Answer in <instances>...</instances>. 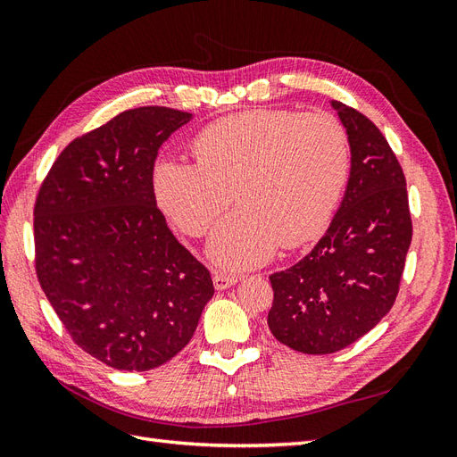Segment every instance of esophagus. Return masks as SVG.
<instances>
[{
  "mask_svg": "<svg viewBox=\"0 0 457 457\" xmlns=\"http://www.w3.org/2000/svg\"><path fill=\"white\" fill-rule=\"evenodd\" d=\"M240 280L238 274H232V272H220V270H215L213 272V284H215V289H227L230 286H234Z\"/></svg>",
  "mask_w": 457,
  "mask_h": 457,
  "instance_id": "esophagus-1",
  "label": "esophagus"
}]
</instances>
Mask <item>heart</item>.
<instances>
[{
	"instance_id": "heart-1",
	"label": "heart",
	"mask_w": 457,
	"mask_h": 457,
	"mask_svg": "<svg viewBox=\"0 0 457 457\" xmlns=\"http://www.w3.org/2000/svg\"><path fill=\"white\" fill-rule=\"evenodd\" d=\"M198 160L163 158L152 185L179 230L202 237L237 196L240 207L215 227L212 257L244 269L276 247L320 234L347 187L349 137L328 112L257 108L220 118L195 141Z\"/></svg>"
}]
</instances>
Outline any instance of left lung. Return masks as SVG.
I'll return each instance as SVG.
<instances>
[{
	"label": "left lung",
	"instance_id": "1",
	"mask_svg": "<svg viewBox=\"0 0 457 457\" xmlns=\"http://www.w3.org/2000/svg\"><path fill=\"white\" fill-rule=\"evenodd\" d=\"M351 145L347 192L324 237L294 267L270 274L272 336L331 354L378 326L400 289L411 244L406 177L376 123L339 101Z\"/></svg>",
	"mask_w": 457,
	"mask_h": 457
}]
</instances>
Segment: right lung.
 Masks as SVG:
<instances>
[{"label":"right lung","mask_w":457,"mask_h":457,"mask_svg":"<svg viewBox=\"0 0 457 457\" xmlns=\"http://www.w3.org/2000/svg\"><path fill=\"white\" fill-rule=\"evenodd\" d=\"M192 114L126 110L68 145L34 205L36 274L79 349L146 371L181 353L213 297L212 274L156 205L158 150Z\"/></svg>","instance_id":"1"}]
</instances>
